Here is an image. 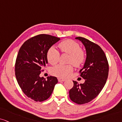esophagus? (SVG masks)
<instances>
[{
    "label": "esophagus",
    "instance_id": "34e87169",
    "mask_svg": "<svg viewBox=\"0 0 122 122\" xmlns=\"http://www.w3.org/2000/svg\"><path fill=\"white\" fill-rule=\"evenodd\" d=\"M58 81L59 82L64 81H66V80L65 79H63V78H61V77H58Z\"/></svg>",
    "mask_w": 122,
    "mask_h": 122
}]
</instances>
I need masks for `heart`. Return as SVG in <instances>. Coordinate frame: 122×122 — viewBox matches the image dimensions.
Masks as SVG:
<instances>
[{"instance_id":"heart-1","label":"heart","mask_w":122,"mask_h":122,"mask_svg":"<svg viewBox=\"0 0 122 122\" xmlns=\"http://www.w3.org/2000/svg\"><path fill=\"white\" fill-rule=\"evenodd\" d=\"M58 47L63 53L70 55L69 63L75 67H79L83 63L86 59V54L77 42L71 40H64L58 45ZM60 58V53L56 48L51 47L47 52V61L50 64H55L58 62ZM73 71L72 65L59 64L52 68V73L55 76L61 77L68 76Z\"/></svg>"}]
</instances>
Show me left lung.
<instances>
[{"label":"left lung","mask_w":122,"mask_h":122,"mask_svg":"<svg viewBox=\"0 0 122 122\" xmlns=\"http://www.w3.org/2000/svg\"><path fill=\"white\" fill-rule=\"evenodd\" d=\"M85 48L86 57L84 67L80 71L85 79L83 84L73 81V86L69 92L70 99L77 104L88 103L101 92L108 77L109 64L105 54L98 45L83 37L75 38Z\"/></svg>","instance_id":"obj_1"}]
</instances>
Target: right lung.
<instances>
[{"instance_id":"add662e5","label":"right lung","mask_w":122,"mask_h":122,"mask_svg":"<svg viewBox=\"0 0 122 122\" xmlns=\"http://www.w3.org/2000/svg\"><path fill=\"white\" fill-rule=\"evenodd\" d=\"M61 39L48 34H40L29 39L20 47L15 63L17 82L27 97L37 102L46 100L51 95L58 79L50 76L40 77L41 70L48 61L47 52Z\"/></svg>"}]
</instances>
